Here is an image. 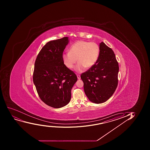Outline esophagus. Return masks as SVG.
<instances>
[{
  "mask_svg": "<svg viewBox=\"0 0 150 150\" xmlns=\"http://www.w3.org/2000/svg\"><path fill=\"white\" fill-rule=\"evenodd\" d=\"M77 77L78 79L80 80V79H81L80 75H77Z\"/></svg>",
  "mask_w": 150,
  "mask_h": 150,
  "instance_id": "1",
  "label": "esophagus"
}]
</instances>
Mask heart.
I'll list each match as a JSON object with an SVG mask.
<instances>
[{"label":"heart","instance_id":"obj_1","mask_svg":"<svg viewBox=\"0 0 150 150\" xmlns=\"http://www.w3.org/2000/svg\"><path fill=\"white\" fill-rule=\"evenodd\" d=\"M69 52L62 54L64 64L72 69L78 63L75 70L79 73L83 72L86 68H89L94 65L99 57L100 48L95 42L79 40L73 43L69 48Z\"/></svg>","mask_w":150,"mask_h":150}]
</instances>
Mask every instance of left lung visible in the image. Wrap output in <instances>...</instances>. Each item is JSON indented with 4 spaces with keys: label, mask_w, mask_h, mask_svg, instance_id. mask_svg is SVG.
<instances>
[{
    "label": "left lung",
    "mask_w": 150,
    "mask_h": 150,
    "mask_svg": "<svg viewBox=\"0 0 150 150\" xmlns=\"http://www.w3.org/2000/svg\"><path fill=\"white\" fill-rule=\"evenodd\" d=\"M99 47L96 63L81 75L86 95L95 104L106 102L118 85L119 65L114 52L103 42L100 43Z\"/></svg>",
    "instance_id": "obj_1"
}]
</instances>
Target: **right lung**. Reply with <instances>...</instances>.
Returning a JSON list of instances; mask_svg holds the SVG:
<instances>
[{
    "label": "right lung",
    "instance_id": "obj_1",
    "mask_svg": "<svg viewBox=\"0 0 150 150\" xmlns=\"http://www.w3.org/2000/svg\"><path fill=\"white\" fill-rule=\"evenodd\" d=\"M69 42L68 37L48 42L35 62L33 82L40 99L54 108L69 103L72 88L77 81L76 74L62 60V54Z\"/></svg>",
    "mask_w": 150,
    "mask_h": 150
}]
</instances>
